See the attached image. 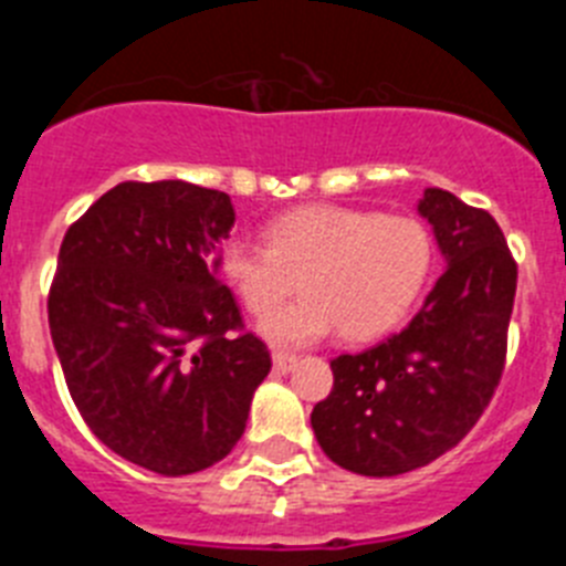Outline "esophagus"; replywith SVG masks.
Here are the masks:
<instances>
[{"label": "esophagus", "instance_id": "1", "mask_svg": "<svg viewBox=\"0 0 566 566\" xmlns=\"http://www.w3.org/2000/svg\"><path fill=\"white\" fill-rule=\"evenodd\" d=\"M272 363H274V371L277 374H289L297 365V357H292V354H280L274 352L272 354Z\"/></svg>", "mask_w": 566, "mask_h": 566}]
</instances>
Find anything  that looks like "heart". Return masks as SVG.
I'll use <instances>...</instances> for the list:
<instances>
[{
    "label": "heart",
    "instance_id": "heart-1",
    "mask_svg": "<svg viewBox=\"0 0 566 566\" xmlns=\"http://www.w3.org/2000/svg\"><path fill=\"white\" fill-rule=\"evenodd\" d=\"M433 234L413 214L308 203L277 214L263 247L229 240L218 252V274L252 314H266L291 291L304 294L260 319V337L277 348L339 337L363 343L397 328L433 269Z\"/></svg>",
    "mask_w": 566,
    "mask_h": 566
}]
</instances>
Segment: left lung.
<instances>
[{
  "label": "left lung",
  "mask_w": 566,
  "mask_h": 566,
  "mask_svg": "<svg viewBox=\"0 0 566 566\" xmlns=\"http://www.w3.org/2000/svg\"><path fill=\"white\" fill-rule=\"evenodd\" d=\"M444 272L399 334L332 359L334 388L314 405L319 448L359 476L433 462L476 424L496 391L516 297V263L499 223L444 189H424Z\"/></svg>",
  "instance_id": "obj_1"
}]
</instances>
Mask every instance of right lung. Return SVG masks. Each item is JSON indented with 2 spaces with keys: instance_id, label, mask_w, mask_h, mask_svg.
I'll return each instance as SVG.
<instances>
[{
  "instance_id": "add662e5",
  "label": "right lung",
  "mask_w": 566,
  "mask_h": 566,
  "mask_svg": "<svg viewBox=\"0 0 566 566\" xmlns=\"http://www.w3.org/2000/svg\"><path fill=\"white\" fill-rule=\"evenodd\" d=\"M232 198L187 181L118 184L67 229L50 337L78 413L161 476L212 468L247 431L272 359L214 274Z\"/></svg>"
}]
</instances>
